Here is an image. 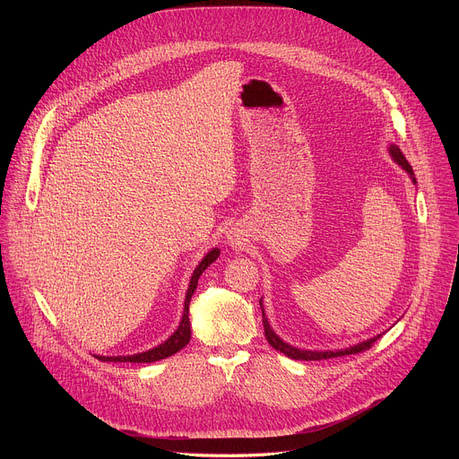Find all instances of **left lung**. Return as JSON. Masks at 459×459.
Masks as SVG:
<instances>
[{"label": "left lung", "mask_w": 459, "mask_h": 459, "mask_svg": "<svg viewBox=\"0 0 459 459\" xmlns=\"http://www.w3.org/2000/svg\"><path fill=\"white\" fill-rule=\"evenodd\" d=\"M388 154H390L392 160H394V161L409 174V178H411L412 183L416 185L414 170H412V167L409 165V161L405 160V156H403V152L400 151V147L392 143V145L388 147ZM259 307H261V316H264V329H265V338H267V342L271 343V347H274L276 351H280L281 354H285V356L290 358V359L317 361V359H329V358H338V356H347V354H358V352H361V351L370 349V345L381 336V334H377V336H374V338H370V340H367V342H361V343H358V345H352V347L342 349V351H307V349H298V347H294V345L283 342V340L273 331V326H271V323H269V317L265 316V310H264V299H259Z\"/></svg>", "instance_id": "1"}]
</instances>
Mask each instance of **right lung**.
<instances>
[{"label": "right lung", "mask_w": 459, "mask_h": 459, "mask_svg": "<svg viewBox=\"0 0 459 459\" xmlns=\"http://www.w3.org/2000/svg\"><path fill=\"white\" fill-rule=\"evenodd\" d=\"M220 255V248L214 247L212 250H209L205 254V257L200 261L198 267L194 269L192 276H190V281H188V289H186V294H185V305H183V316H181V321L178 325V329L174 331V334H170L169 340H165L161 345L151 349V351H145V352H140V354H130V356H96L98 359L101 361H130V363H152V361H160V359H165L172 354H176L178 351H181L188 342H190V319H188V305H190V299H192V294L195 290V287H198V280L200 276L204 274V271L212 264V261H216Z\"/></svg>", "instance_id": "1"}]
</instances>
